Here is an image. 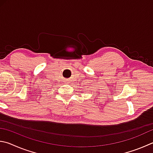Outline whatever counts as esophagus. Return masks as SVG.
I'll return each instance as SVG.
<instances>
[{
    "instance_id": "1",
    "label": "esophagus",
    "mask_w": 153,
    "mask_h": 153,
    "mask_svg": "<svg viewBox=\"0 0 153 153\" xmlns=\"http://www.w3.org/2000/svg\"><path fill=\"white\" fill-rule=\"evenodd\" d=\"M67 82H68V81H67ZM67 83H68V82H67Z\"/></svg>"
}]
</instances>
